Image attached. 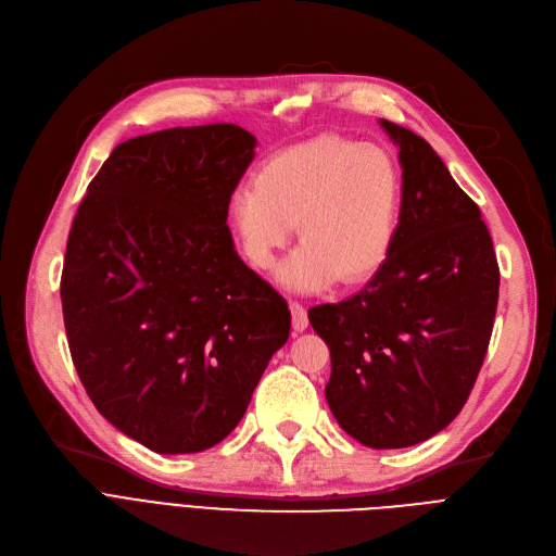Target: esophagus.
Wrapping results in <instances>:
<instances>
[{"mask_svg":"<svg viewBox=\"0 0 556 556\" xmlns=\"http://www.w3.org/2000/svg\"><path fill=\"white\" fill-rule=\"evenodd\" d=\"M290 315H293V329L304 331L308 327V313L300 302H290Z\"/></svg>","mask_w":556,"mask_h":556,"instance_id":"1","label":"esophagus"}]
</instances>
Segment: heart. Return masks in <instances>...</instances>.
Here are the masks:
<instances>
[{"label":"heart","instance_id":"obj_1","mask_svg":"<svg viewBox=\"0 0 556 556\" xmlns=\"http://www.w3.org/2000/svg\"><path fill=\"white\" fill-rule=\"evenodd\" d=\"M403 178L381 146L323 135L288 146L231 195V218L256 268L273 266L298 223L302 245L279 279L319 290L336 279L361 283L388 261L399 229Z\"/></svg>","mask_w":556,"mask_h":556}]
</instances>
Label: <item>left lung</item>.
<instances>
[{
    "mask_svg": "<svg viewBox=\"0 0 556 556\" xmlns=\"http://www.w3.org/2000/svg\"><path fill=\"white\" fill-rule=\"evenodd\" d=\"M403 204L394 248L367 286L313 306L331 352L327 401L369 448H405L444 430L469 399L493 331L501 270L478 204L432 146L392 122Z\"/></svg>",
    "mask_w": 556,
    "mask_h": 556,
    "instance_id": "1",
    "label": "left lung"
}]
</instances>
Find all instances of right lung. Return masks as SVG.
Instances as JSON below:
<instances>
[{"mask_svg":"<svg viewBox=\"0 0 556 556\" xmlns=\"http://www.w3.org/2000/svg\"><path fill=\"white\" fill-rule=\"evenodd\" d=\"M254 146L233 124L128 139L72 223L61 300L74 367L97 410L155 453L223 442L290 333L286 300L227 227Z\"/></svg>","mask_w":556,"mask_h":556,"instance_id":"add662e5","label":"right lung"}]
</instances>
